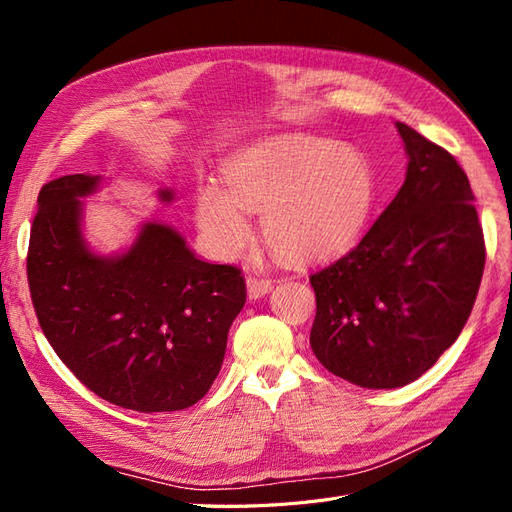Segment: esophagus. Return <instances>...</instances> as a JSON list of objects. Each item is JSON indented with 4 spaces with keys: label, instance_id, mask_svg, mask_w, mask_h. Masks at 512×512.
Here are the masks:
<instances>
[{
    "label": "esophagus",
    "instance_id": "1",
    "mask_svg": "<svg viewBox=\"0 0 512 512\" xmlns=\"http://www.w3.org/2000/svg\"><path fill=\"white\" fill-rule=\"evenodd\" d=\"M247 294H250V299H260L265 297V294L271 292L273 282L267 280V277H258V275H247Z\"/></svg>",
    "mask_w": 512,
    "mask_h": 512
}]
</instances>
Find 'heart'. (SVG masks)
<instances>
[{
	"instance_id": "b5f03b06",
	"label": "heart",
	"mask_w": 512,
	"mask_h": 512,
	"mask_svg": "<svg viewBox=\"0 0 512 512\" xmlns=\"http://www.w3.org/2000/svg\"><path fill=\"white\" fill-rule=\"evenodd\" d=\"M226 192L207 181L194 196L196 224L218 256L250 237L246 213H262V237L286 260L344 252L369 218L376 177L365 153L331 138L288 136L224 166Z\"/></svg>"
}]
</instances>
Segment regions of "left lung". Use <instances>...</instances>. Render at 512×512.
<instances>
[{
	"label": "left lung",
	"mask_w": 512,
	"mask_h": 512,
	"mask_svg": "<svg viewBox=\"0 0 512 512\" xmlns=\"http://www.w3.org/2000/svg\"><path fill=\"white\" fill-rule=\"evenodd\" d=\"M408 173L361 243L309 275V344L331 374L363 389L421 378L468 322L485 269L470 181L440 145L397 121Z\"/></svg>",
	"instance_id": "8db88e82"
}]
</instances>
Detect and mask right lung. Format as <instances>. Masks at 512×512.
<instances>
[{
	"label": "right lung",
	"instance_id": "add662e5",
	"mask_svg": "<svg viewBox=\"0 0 512 512\" xmlns=\"http://www.w3.org/2000/svg\"><path fill=\"white\" fill-rule=\"evenodd\" d=\"M100 177L42 185L27 282L42 333L89 391L136 412L194 406L218 378L232 320L245 303L237 267L194 256L177 230L149 222L121 256L83 237L81 198ZM170 203L173 192L160 190Z\"/></svg>",
	"mask_w": 512,
	"mask_h": 512
}]
</instances>
